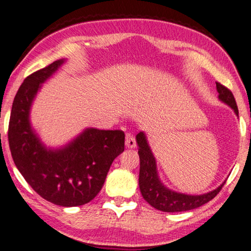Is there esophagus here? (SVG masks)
I'll list each match as a JSON object with an SVG mask.
<instances>
[{"label": "esophagus", "instance_id": "obj_1", "mask_svg": "<svg viewBox=\"0 0 251 251\" xmlns=\"http://www.w3.org/2000/svg\"><path fill=\"white\" fill-rule=\"evenodd\" d=\"M126 148H135L136 147V140L132 134L127 133L126 135Z\"/></svg>", "mask_w": 251, "mask_h": 251}]
</instances>
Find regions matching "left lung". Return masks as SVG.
<instances>
[{
    "instance_id": "8db88e82",
    "label": "left lung",
    "mask_w": 251,
    "mask_h": 251,
    "mask_svg": "<svg viewBox=\"0 0 251 251\" xmlns=\"http://www.w3.org/2000/svg\"><path fill=\"white\" fill-rule=\"evenodd\" d=\"M216 87L219 94V99L225 102L226 104H228L235 112V114L238 115L237 105L232 91L218 82H216ZM136 140L139 147L138 155L140 160V168L138 183L140 193H142L147 202L155 207L156 210L174 213L196 209V207L209 202L221 192V189L225 185L226 182H224L221 186L214 189V191L199 195V196H192V195L170 191V189L165 187L160 179H158L154 156L152 154L148 143H147L145 134L143 132H139L136 135Z\"/></svg>"
}]
</instances>
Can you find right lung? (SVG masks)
Masks as SVG:
<instances>
[{
  "label": "right lung",
  "mask_w": 251,
  "mask_h": 251,
  "mask_svg": "<svg viewBox=\"0 0 251 251\" xmlns=\"http://www.w3.org/2000/svg\"><path fill=\"white\" fill-rule=\"evenodd\" d=\"M63 59L25 77L14 99L8 143L17 168L34 191L60 206H76L93 200L104 184L113 161L125 150L121 130H85L64 149L47 150L30 129L29 108L40 84Z\"/></svg>",
  "instance_id": "obj_1"
}]
</instances>
